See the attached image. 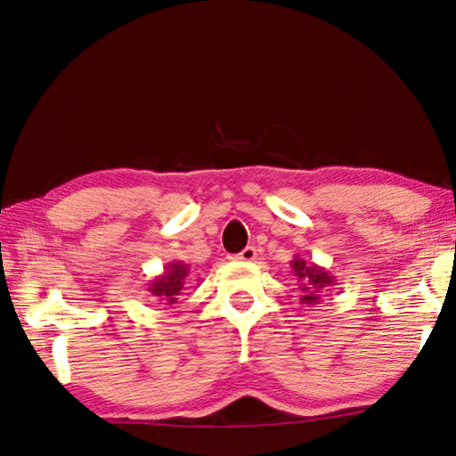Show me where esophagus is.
<instances>
[{
	"mask_svg": "<svg viewBox=\"0 0 456 456\" xmlns=\"http://www.w3.org/2000/svg\"><path fill=\"white\" fill-rule=\"evenodd\" d=\"M233 258H235V261L251 263V261H255V258H256V248H255V247H245L243 251H240L239 255H235Z\"/></svg>",
	"mask_w": 456,
	"mask_h": 456,
	"instance_id": "34e87169",
	"label": "esophagus"
}]
</instances>
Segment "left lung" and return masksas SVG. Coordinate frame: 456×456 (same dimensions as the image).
<instances>
[{
	"instance_id": "8db88e82",
	"label": "left lung",
	"mask_w": 456,
	"mask_h": 456,
	"mask_svg": "<svg viewBox=\"0 0 456 456\" xmlns=\"http://www.w3.org/2000/svg\"><path fill=\"white\" fill-rule=\"evenodd\" d=\"M290 266H292L294 276H297V282H298L300 305H308V306L320 305L324 297V290H328L330 287H334L336 284L334 276L330 274L324 266H318L314 263H306L305 258H300L298 255L292 258Z\"/></svg>"
}]
</instances>
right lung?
<instances>
[{
  "label": "right lung",
  "mask_w": 456,
  "mask_h": 456,
  "mask_svg": "<svg viewBox=\"0 0 456 456\" xmlns=\"http://www.w3.org/2000/svg\"><path fill=\"white\" fill-rule=\"evenodd\" d=\"M190 274V266L182 261L169 263L162 274H158L154 281L148 284V292L162 305H175L177 297L185 287V279Z\"/></svg>",
  "instance_id": "1"
}]
</instances>
